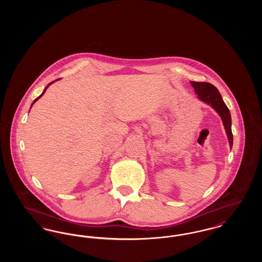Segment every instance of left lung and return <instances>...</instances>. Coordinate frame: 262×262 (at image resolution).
I'll list each match as a JSON object with an SVG mask.
<instances>
[{
  "label": "left lung",
  "mask_w": 262,
  "mask_h": 262,
  "mask_svg": "<svg viewBox=\"0 0 262 262\" xmlns=\"http://www.w3.org/2000/svg\"><path fill=\"white\" fill-rule=\"evenodd\" d=\"M190 84L194 88L195 93L199 95V98L203 102L211 105L212 108L216 110L223 121L225 129L229 138L230 146L233 145V134L231 129V115L228 107L226 106L224 101L221 97L220 92L211 83L208 82H199V81H190Z\"/></svg>",
  "instance_id": "obj_1"
}]
</instances>
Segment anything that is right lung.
<instances>
[{
    "instance_id": "add662e5",
    "label": "right lung",
    "mask_w": 262,
    "mask_h": 262,
    "mask_svg": "<svg viewBox=\"0 0 262 262\" xmlns=\"http://www.w3.org/2000/svg\"><path fill=\"white\" fill-rule=\"evenodd\" d=\"M53 82H54V81H53ZM53 82H51V83H53ZM51 83H49V85H50ZM49 85H48V86H49ZM48 86H47V88H45V89H44V91H43V92H42V94H41V95H40V96H39V97H37V98H36V99L34 100V101H33V103H32V105H33V104H34V103H35V101H37L38 99H39V98H40V97H41V96H42V95H43V94H44V93H45V91H46V89H47V88H48ZM32 105H31V106H32Z\"/></svg>"
}]
</instances>
